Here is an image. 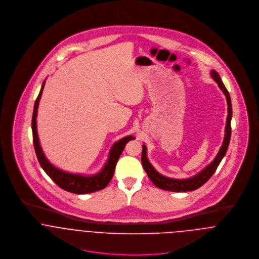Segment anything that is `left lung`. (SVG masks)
Returning <instances> with one entry per match:
<instances>
[{
  "mask_svg": "<svg viewBox=\"0 0 259 259\" xmlns=\"http://www.w3.org/2000/svg\"><path fill=\"white\" fill-rule=\"evenodd\" d=\"M211 76L212 78L218 82L220 89L223 92V94L225 95L226 101H227V105H228V114H227V118H226V126H225V137H224V141L222 144V148L220 149L217 157L213 159V161L207 165L203 170H201L198 175L190 178V179H185V180H174V179H169V178H165L161 175H159L150 164V162L148 161V157H147V148L144 145L143 146V152H142V163L143 166L146 170V172L148 174V177L149 180L153 183V185L161 189L164 190H168V191H177V192H185V191H191V190H195L198 187H200L201 185H204L211 177L212 175L215 172L218 166L220 165L221 161H222L223 156L226 153V150L228 148L229 145V141H230V136H231V126H230V122H231V117H232V108H231V101H230V96L226 90V88L224 87L223 82H222V78L220 76V74L215 71H211Z\"/></svg>",
  "mask_w": 259,
  "mask_h": 259,
  "instance_id": "left-lung-1",
  "label": "left lung"
}]
</instances>
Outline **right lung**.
<instances>
[{
	"mask_svg": "<svg viewBox=\"0 0 259 259\" xmlns=\"http://www.w3.org/2000/svg\"><path fill=\"white\" fill-rule=\"evenodd\" d=\"M45 87V80L41 84L40 92L37 96V100L35 102V107H34V112H33V118H32V130H33V142H34V147L36 150L37 160L42 167V169L46 171V174L57 184L61 188L73 192L76 194H84V193H91L95 192L98 190H101L105 188L107 185L110 184V182L112 179L116 162L119 158V155L121 154L123 148L125 145L132 141L135 140L134 137L128 136L117 143L113 145L110 151V156L109 160L106 163L105 167L101 172L98 175L92 176V177H83L79 175H74V174H68L66 171H63L57 167H55L53 164L49 162V160L46 158L41 148L39 146L38 142V137L37 133V107H38V102L40 100L42 90Z\"/></svg>",
	"mask_w": 259,
	"mask_h": 259,
	"instance_id": "add662e5",
	"label": "right lung"
}]
</instances>
